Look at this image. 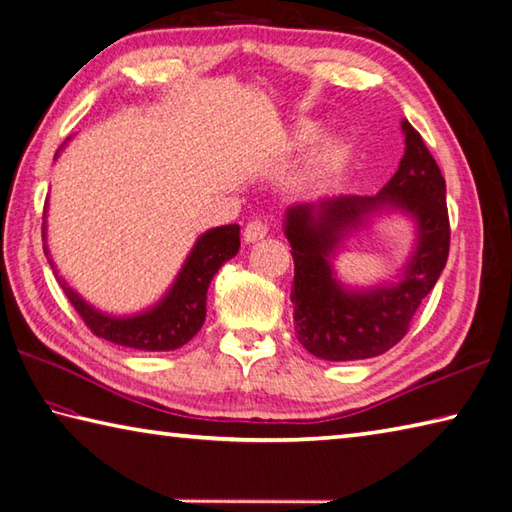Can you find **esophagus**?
<instances>
[{
  "mask_svg": "<svg viewBox=\"0 0 512 512\" xmlns=\"http://www.w3.org/2000/svg\"><path fill=\"white\" fill-rule=\"evenodd\" d=\"M266 233H268V224L264 222V219H250L244 228V239L250 244V242H257V239L266 237Z\"/></svg>",
  "mask_w": 512,
  "mask_h": 512,
  "instance_id": "obj_1",
  "label": "esophagus"
}]
</instances>
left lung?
I'll return each mask as SVG.
<instances>
[{
  "label": "left lung",
  "instance_id": "left-lung-1",
  "mask_svg": "<svg viewBox=\"0 0 512 512\" xmlns=\"http://www.w3.org/2000/svg\"><path fill=\"white\" fill-rule=\"evenodd\" d=\"M406 153L397 173L375 197H333L299 204L286 213L293 250L290 286L295 335L308 353L326 362H355L402 342L426 295L435 288L450 250L446 179L422 135L402 124ZM382 205L404 207L418 219L420 244L407 277L395 287L348 294L329 270V253L345 228Z\"/></svg>",
  "mask_w": 512,
  "mask_h": 512
}]
</instances>
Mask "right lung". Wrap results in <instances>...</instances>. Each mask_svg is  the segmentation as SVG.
I'll return each mask as SVG.
<instances>
[{
  "mask_svg": "<svg viewBox=\"0 0 512 512\" xmlns=\"http://www.w3.org/2000/svg\"><path fill=\"white\" fill-rule=\"evenodd\" d=\"M237 250V224L208 230L206 235L197 239L195 248L190 250L182 273L175 279V284L168 290V295L155 308H150L148 313L135 317L117 319L102 315L97 313L93 306H88L75 290L66 288V284H62V288L68 302L73 304L77 315L84 319V324L90 328L93 335L119 346L148 350V353H155V350H175L188 344L190 339L199 333V328L204 326L206 293L210 279H213L217 270L224 266V262L237 255ZM44 253L48 255L46 246ZM50 266H53V262H50Z\"/></svg>",
  "mask_w": 512,
  "mask_h": 512,
  "instance_id": "right-lung-1",
  "label": "right lung"
}]
</instances>
